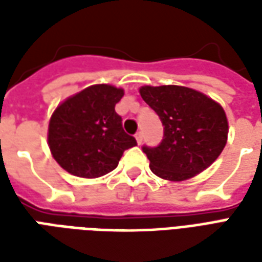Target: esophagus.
Returning <instances> with one entry per match:
<instances>
[{"mask_svg": "<svg viewBox=\"0 0 262 262\" xmlns=\"http://www.w3.org/2000/svg\"><path fill=\"white\" fill-rule=\"evenodd\" d=\"M135 137H136L137 143L140 144V143H142V140H143V133H142V132H137L136 135H135Z\"/></svg>", "mask_w": 262, "mask_h": 262, "instance_id": "obj_1", "label": "esophagus"}]
</instances>
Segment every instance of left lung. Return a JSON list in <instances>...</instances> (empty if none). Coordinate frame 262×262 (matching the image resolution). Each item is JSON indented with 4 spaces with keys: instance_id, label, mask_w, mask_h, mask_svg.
<instances>
[{
    "instance_id": "left-lung-1",
    "label": "left lung",
    "mask_w": 262,
    "mask_h": 262,
    "mask_svg": "<svg viewBox=\"0 0 262 262\" xmlns=\"http://www.w3.org/2000/svg\"><path fill=\"white\" fill-rule=\"evenodd\" d=\"M140 95L164 126L156 147L143 146L156 176L168 181L192 178L225 148L229 126L223 108L187 86H142Z\"/></svg>"
}]
</instances>
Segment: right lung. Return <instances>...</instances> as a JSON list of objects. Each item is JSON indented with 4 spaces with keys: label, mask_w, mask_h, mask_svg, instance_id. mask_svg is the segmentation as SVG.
Listing matches in <instances>:
<instances>
[{
    "label": "right lung",
    "mask_w": 262,
    "mask_h": 262,
    "mask_svg": "<svg viewBox=\"0 0 262 262\" xmlns=\"http://www.w3.org/2000/svg\"><path fill=\"white\" fill-rule=\"evenodd\" d=\"M123 90L98 84L66 99L49 123V147L54 160L70 174L97 178L115 170L122 154L136 139L122 127L115 105Z\"/></svg>",
    "instance_id": "add662e5"
}]
</instances>
